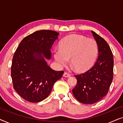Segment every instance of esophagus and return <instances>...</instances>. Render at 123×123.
<instances>
[{
	"instance_id": "1",
	"label": "esophagus",
	"mask_w": 123,
	"mask_h": 123,
	"mask_svg": "<svg viewBox=\"0 0 123 123\" xmlns=\"http://www.w3.org/2000/svg\"><path fill=\"white\" fill-rule=\"evenodd\" d=\"M63 76L65 77H69L70 76V74L69 73H67V72H65V73L63 74Z\"/></svg>"
}]
</instances>
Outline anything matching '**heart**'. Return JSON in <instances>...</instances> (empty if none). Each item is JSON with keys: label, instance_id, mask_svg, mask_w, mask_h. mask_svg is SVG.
I'll list each match as a JSON object with an SVG mask.
<instances>
[{"label": "heart", "instance_id": "b5f03b06", "mask_svg": "<svg viewBox=\"0 0 123 123\" xmlns=\"http://www.w3.org/2000/svg\"><path fill=\"white\" fill-rule=\"evenodd\" d=\"M98 45L93 38L80 35H70L60 41L59 49L54 51V57L59 65L65 66L69 63L78 72L88 70L98 55Z\"/></svg>", "mask_w": 123, "mask_h": 123}]
</instances>
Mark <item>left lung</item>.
Masks as SVG:
<instances>
[{
	"label": "left lung",
	"mask_w": 123,
	"mask_h": 123,
	"mask_svg": "<svg viewBox=\"0 0 123 123\" xmlns=\"http://www.w3.org/2000/svg\"><path fill=\"white\" fill-rule=\"evenodd\" d=\"M98 56L94 65L85 73L75 75L77 80L73 94L78 101L85 104L98 102L108 93L113 79L114 58L107 42L93 31Z\"/></svg>",
	"instance_id": "1"
}]
</instances>
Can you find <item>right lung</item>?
I'll return each mask as SVG.
<instances>
[{
	"instance_id": "1",
	"label": "right lung",
	"mask_w": 123,
	"mask_h": 123,
	"mask_svg": "<svg viewBox=\"0 0 123 123\" xmlns=\"http://www.w3.org/2000/svg\"><path fill=\"white\" fill-rule=\"evenodd\" d=\"M59 33L40 30L25 37L13 55L11 77L13 88L25 100L38 102L48 97L53 86L63 76L49 66L45 58L50 59V51Z\"/></svg>"
}]
</instances>
